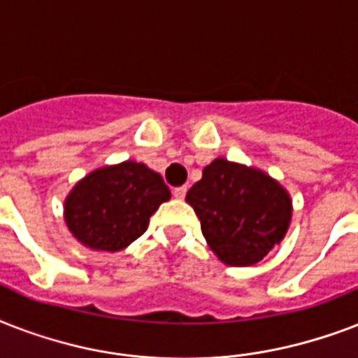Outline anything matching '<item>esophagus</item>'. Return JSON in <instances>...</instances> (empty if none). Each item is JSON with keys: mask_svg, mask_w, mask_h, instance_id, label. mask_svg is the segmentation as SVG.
<instances>
[{"mask_svg": "<svg viewBox=\"0 0 358 358\" xmlns=\"http://www.w3.org/2000/svg\"><path fill=\"white\" fill-rule=\"evenodd\" d=\"M185 193H187V187H185V185H180V187H174L173 189L174 199H178V201H182V199H184Z\"/></svg>", "mask_w": 358, "mask_h": 358, "instance_id": "obj_1", "label": "esophagus"}]
</instances>
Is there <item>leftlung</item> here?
<instances>
[{
	"mask_svg": "<svg viewBox=\"0 0 358 358\" xmlns=\"http://www.w3.org/2000/svg\"><path fill=\"white\" fill-rule=\"evenodd\" d=\"M185 201L201 219L210 249L227 266H255L284 239L292 221L288 191L260 169L213 159Z\"/></svg>",
	"mask_w": 358,
	"mask_h": 358,
	"instance_id": "left-lung-1",
	"label": "left lung"
}]
</instances>
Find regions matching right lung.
Returning a JSON list of instances; mask_svg holds the SVG:
<instances>
[{"mask_svg":"<svg viewBox=\"0 0 358 358\" xmlns=\"http://www.w3.org/2000/svg\"><path fill=\"white\" fill-rule=\"evenodd\" d=\"M169 199L162 174L128 159L80 180L64 201V221L85 247L117 252L145 234L152 213Z\"/></svg>","mask_w":358,"mask_h":358,"instance_id":"right-lung-1","label":"right lung"}]
</instances>
